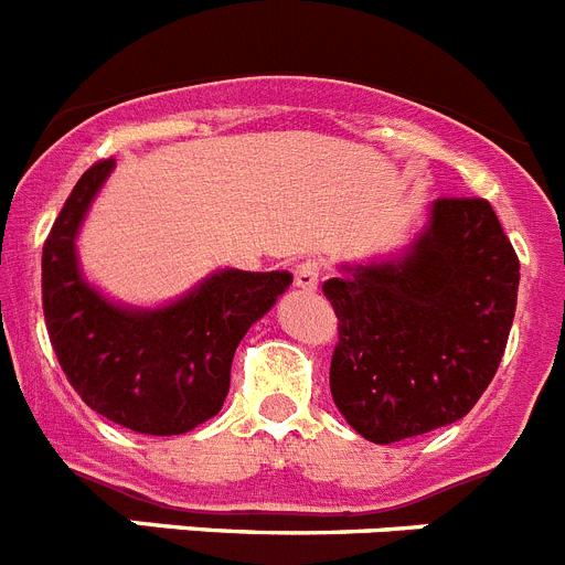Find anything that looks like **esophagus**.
Returning a JSON list of instances; mask_svg holds the SVG:
<instances>
[{
	"instance_id": "1",
	"label": "esophagus",
	"mask_w": 565,
	"mask_h": 565,
	"mask_svg": "<svg viewBox=\"0 0 565 565\" xmlns=\"http://www.w3.org/2000/svg\"><path fill=\"white\" fill-rule=\"evenodd\" d=\"M295 287L298 289H318L320 284V262L318 258H307V262L295 264Z\"/></svg>"
}]
</instances>
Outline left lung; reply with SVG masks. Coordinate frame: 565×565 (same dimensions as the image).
Wrapping results in <instances>:
<instances>
[{
	"label": "left lung",
	"instance_id": "left-lung-1",
	"mask_svg": "<svg viewBox=\"0 0 565 565\" xmlns=\"http://www.w3.org/2000/svg\"><path fill=\"white\" fill-rule=\"evenodd\" d=\"M518 278L515 250L481 196L436 200L403 262L329 278V388L345 422L391 445L470 414L504 358Z\"/></svg>",
	"mask_w": 565,
	"mask_h": 565
}]
</instances>
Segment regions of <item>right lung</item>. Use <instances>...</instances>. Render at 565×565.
<instances>
[{"instance_id": "right-lung-1", "label": "right lung", "mask_w": 565, "mask_h": 565, "mask_svg": "<svg viewBox=\"0 0 565 565\" xmlns=\"http://www.w3.org/2000/svg\"><path fill=\"white\" fill-rule=\"evenodd\" d=\"M115 160L75 182L42 253V307L70 385L124 428L174 436L220 414L238 340L289 287V273L222 270L154 312L120 309L86 287L75 233Z\"/></svg>"}]
</instances>
